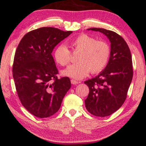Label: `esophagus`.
<instances>
[{
	"label": "esophagus",
	"mask_w": 146,
	"mask_h": 146,
	"mask_svg": "<svg viewBox=\"0 0 146 146\" xmlns=\"http://www.w3.org/2000/svg\"><path fill=\"white\" fill-rule=\"evenodd\" d=\"M71 83L74 85H76V84H78V82L76 81V80H71Z\"/></svg>",
	"instance_id": "esophagus-1"
}]
</instances>
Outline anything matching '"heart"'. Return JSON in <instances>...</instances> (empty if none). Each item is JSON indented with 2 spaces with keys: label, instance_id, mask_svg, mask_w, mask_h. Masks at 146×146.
<instances>
[{
  "label": "heart",
  "instance_id": "heart-1",
  "mask_svg": "<svg viewBox=\"0 0 146 146\" xmlns=\"http://www.w3.org/2000/svg\"><path fill=\"white\" fill-rule=\"evenodd\" d=\"M71 46L73 52L79 53L76 58L78 63L62 71L64 76L82 79L90 71L92 74L100 72L108 63L110 48L104 41L96 40L94 38L83 34L71 42ZM70 52L64 45L58 46L54 52L55 61L62 66L70 62Z\"/></svg>",
  "mask_w": 146,
  "mask_h": 146
}]
</instances>
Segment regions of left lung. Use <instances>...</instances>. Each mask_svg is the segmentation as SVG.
<instances>
[{"instance_id":"8db88e82","label":"left lung","mask_w":146,"mask_h":146,"mask_svg":"<svg viewBox=\"0 0 146 146\" xmlns=\"http://www.w3.org/2000/svg\"><path fill=\"white\" fill-rule=\"evenodd\" d=\"M103 33L110 42V56L102 71L84 83L89 88L86 108L91 114L105 117L112 114L125 100L132 80L133 68L130 50L124 39L114 32L92 28Z\"/></svg>"}]
</instances>
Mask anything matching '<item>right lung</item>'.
<instances>
[{
	"mask_svg": "<svg viewBox=\"0 0 146 146\" xmlns=\"http://www.w3.org/2000/svg\"><path fill=\"white\" fill-rule=\"evenodd\" d=\"M72 31L53 27L34 30L24 36L16 50L13 73L22 104L40 118L56 113L71 87L68 77L58 78L52 52Z\"/></svg>",
	"mask_w": 146,
	"mask_h": 146,
	"instance_id": "obj_1",
	"label": "right lung"
}]
</instances>
